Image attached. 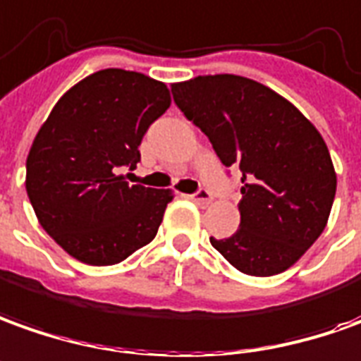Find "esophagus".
Returning <instances> with one entry per match:
<instances>
[{
  "instance_id": "obj_1",
  "label": "esophagus",
  "mask_w": 361,
  "mask_h": 361,
  "mask_svg": "<svg viewBox=\"0 0 361 361\" xmlns=\"http://www.w3.org/2000/svg\"><path fill=\"white\" fill-rule=\"evenodd\" d=\"M192 202H196V204H200V206H208L210 202H212V195L206 190V188H200V190H196L195 195H190L188 196Z\"/></svg>"
}]
</instances>
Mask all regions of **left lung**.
<instances>
[{"instance_id":"obj_1","label":"left lung","mask_w":361,"mask_h":361,"mask_svg":"<svg viewBox=\"0 0 361 361\" xmlns=\"http://www.w3.org/2000/svg\"><path fill=\"white\" fill-rule=\"evenodd\" d=\"M171 92L222 165L242 173L240 230L210 243L247 275L289 269L322 233L336 195L322 135L290 102L243 76H198Z\"/></svg>"}]
</instances>
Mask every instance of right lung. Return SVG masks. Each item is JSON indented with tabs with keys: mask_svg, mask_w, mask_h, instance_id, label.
Instances as JSON below:
<instances>
[{
	"mask_svg": "<svg viewBox=\"0 0 361 361\" xmlns=\"http://www.w3.org/2000/svg\"><path fill=\"white\" fill-rule=\"evenodd\" d=\"M169 106L163 82L106 68L52 108L27 157L25 186L44 232L72 257L114 265L157 235L173 196L129 185L123 171L137 166L141 139Z\"/></svg>",
	"mask_w": 361,
	"mask_h": 361,
	"instance_id": "add662e5",
	"label": "right lung"
}]
</instances>
